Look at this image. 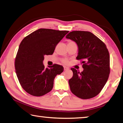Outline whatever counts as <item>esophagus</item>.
Masks as SVG:
<instances>
[{
    "mask_svg": "<svg viewBox=\"0 0 123 123\" xmlns=\"http://www.w3.org/2000/svg\"><path fill=\"white\" fill-rule=\"evenodd\" d=\"M68 69H69L68 67H66V66L64 67V70H68Z\"/></svg>",
    "mask_w": 123,
    "mask_h": 123,
    "instance_id": "1",
    "label": "esophagus"
}]
</instances>
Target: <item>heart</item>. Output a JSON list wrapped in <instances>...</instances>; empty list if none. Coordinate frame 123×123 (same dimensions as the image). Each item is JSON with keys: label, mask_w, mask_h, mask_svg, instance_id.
Listing matches in <instances>:
<instances>
[{"label": "heart", "mask_w": 123, "mask_h": 123, "mask_svg": "<svg viewBox=\"0 0 123 123\" xmlns=\"http://www.w3.org/2000/svg\"><path fill=\"white\" fill-rule=\"evenodd\" d=\"M75 43L73 41H70V40H69L68 41V44L69 43ZM63 62H64V63H67L68 62V61L67 60H63Z\"/></svg>", "instance_id": "obj_1"}]
</instances>
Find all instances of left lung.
Segmentation results:
<instances>
[{"label": "left lung", "mask_w": 123, "mask_h": 123, "mask_svg": "<svg viewBox=\"0 0 123 123\" xmlns=\"http://www.w3.org/2000/svg\"><path fill=\"white\" fill-rule=\"evenodd\" d=\"M66 38L73 40L79 47L77 60L83 71L71 68L73 76L69 80L70 90L81 99H90L98 95L106 84L110 72V55L101 40L88 31H72Z\"/></svg>", "instance_id": "8db88e82"}]
</instances>
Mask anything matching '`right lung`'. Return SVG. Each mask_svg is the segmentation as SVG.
Segmentation results:
<instances>
[{
    "label": "right lung",
    "mask_w": 123,
    "mask_h": 123,
    "mask_svg": "<svg viewBox=\"0 0 123 123\" xmlns=\"http://www.w3.org/2000/svg\"><path fill=\"white\" fill-rule=\"evenodd\" d=\"M68 32L40 28L22 40L14 66L20 84L29 94L42 96L52 90L55 76L63 72L64 68L57 64L45 68L44 56L52 55L56 46Z\"/></svg>",
    "instance_id": "right-lung-1"
}]
</instances>
